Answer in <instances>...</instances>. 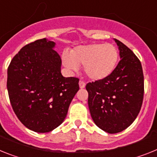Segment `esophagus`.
Instances as JSON below:
<instances>
[{
    "label": "esophagus",
    "mask_w": 157,
    "mask_h": 157,
    "mask_svg": "<svg viewBox=\"0 0 157 157\" xmlns=\"http://www.w3.org/2000/svg\"><path fill=\"white\" fill-rule=\"evenodd\" d=\"M86 86V83L84 82L83 81H82V80H80L79 81V87L80 89H83V88H85Z\"/></svg>",
    "instance_id": "obj_1"
}]
</instances>
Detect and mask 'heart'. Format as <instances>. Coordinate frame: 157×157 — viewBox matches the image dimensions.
<instances>
[{"label":"heart","mask_w":157,"mask_h":157,"mask_svg":"<svg viewBox=\"0 0 157 157\" xmlns=\"http://www.w3.org/2000/svg\"><path fill=\"white\" fill-rule=\"evenodd\" d=\"M118 51L111 44H91L64 51L61 56L63 66L70 71H78L83 65L86 75L93 81L109 77L118 61Z\"/></svg>","instance_id":"heart-1"}]
</instances>
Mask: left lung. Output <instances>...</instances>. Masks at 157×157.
<instances>
[{
  "label": "left lung",
  "mask_w": 157,
  "mask_h": 157,
  "mask_svg": "<svg viewBox=\"0 0 157 157\" xmlns=\"http://www.w3.org/2000/svg\"><path fill=\"white\" fill-rule=\"evenodd\" d=\"M120 62L109 77L86 86L94 122L109 133L128 128L136 118L144 97V75L140 60L119 40Z\"/></svg>",
  "instance_id": "1"
}]
</instances>
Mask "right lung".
I'll use <instances>...</instances> for the list:
<instances>
[{"label": "right lung", "instance_id": "obj_1", "mask_svg": "<svg viewBox=\"0 0 157 157\" xmlns=\"http://www.w3.org/2000/svg\"><path fill=\"white\" fill-rule=\"evenodd\" d=\"M56 43L46 38L27 44L8 68L7 89L18 119L36 132H48L63 122L79 90L77 78L61 74Z\"/></svg>", "mask_w": 157, "mask_h": 157}]
</instances>
